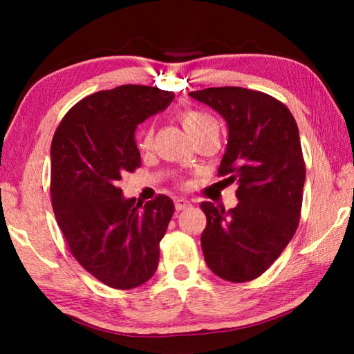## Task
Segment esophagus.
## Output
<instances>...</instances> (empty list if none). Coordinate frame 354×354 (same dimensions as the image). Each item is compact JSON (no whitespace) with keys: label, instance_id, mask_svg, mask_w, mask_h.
Returning <instances> with one entry per match:
<instances>
[{"label":"esophagus","instance_id":"esophagus-1","mask_svg":"<svg viewBox=\"0 0 354 354\" xmlns=\"http://www.w3.org/2000/svg\"><path fill=\"white\" fill-rule=\"evenodd\" d=\"M192 205H190V201L189 200H184V198H178L176 201H175V207H176V211H184V209H189Z\"/></svg>","mask_w":354,"mask_h":354}]
</instances>
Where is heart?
<instances>
[{"mask_svg":"<svg viewBox=\"0 0 354 354\" xmlns=\"http://www.w3.org/2000/svg\"><path fill=\"white\" fill-rule=\"evenodd\" d=\"M181 122H183L184 128L187 129V133L190 136H194L196 131H200L201 128L207 127V124L215 123L211 115H207V113L200 112V111H185V112H183L181 113ZM153 137H154V127H153V124H148V127H145V129L142 131L140 147L143 149H148L153 143Z\"/></svg>","mask_w":354,"mask_h":354,"instance_id":"obj_1","label":"heart"}]
</instances>
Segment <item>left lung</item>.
<instances>
[{"label": "left lung", "mask_w": 354, "mask_h": 354, "mask_svg": "<svg viewBox=\"0 0 354 354\" xmlns=\"http://www.w3.org/2000/svg\"><path fill=\"white\" fill-rule=\"evenodd\" d=\"M189 95L226 120L218 175L237 183L236 207L201 203L207 218L203 254L217 277L247 283L278 259L298 227L306 165L297 122L281 101L250 88L209 87Z\"/></svg>", "instance_id": "8db88e82"}]
</instances>
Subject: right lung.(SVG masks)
Returning <instances> with one entry per match:
<instances>
[{"mask_svg":"<svg viewBox=\"0 0 354 354\" xmlns=\"http://www.w3.org/2000/svg\"><path fill=\"white\" fill-rule=\"evenodd\" d=\"M175 93L127 84L88 95L65 113L51 142V203L75 259L113 289L153 277L159 242L175 205L158 195L145 206L127 200L122 175L140 167L134 133Z\"/></svg>","mask_w":354,"mask_h":354,"instance_id":"right-lung-1","label":"right lung"}]
</instances>
